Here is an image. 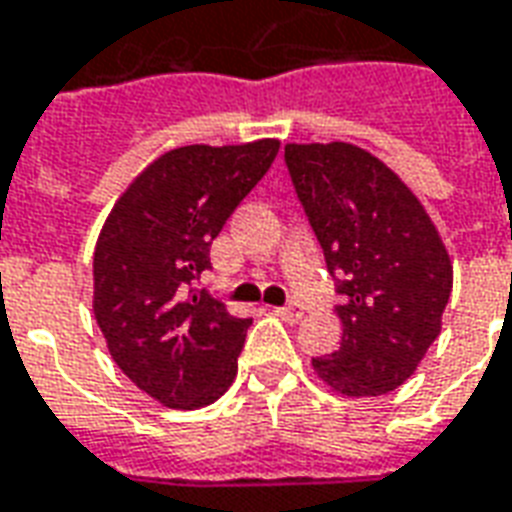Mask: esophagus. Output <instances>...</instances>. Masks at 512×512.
<instances>
[{
  "label": "esophagus",
  "instance_id": "obj_1",
  "mask_svg": "<svg viewBox=\"0 0 512 512\" xmlns=\"http://www.w3.org/2000/svg\"><path fill=\"white\" fill-rule=\"evenodd\" d=\"M282 318V321H290V323H296L301 321V315H304V310H301V304H285V307H277L274 310Z\"/></svg>",
  "mask_w": 512,
  "mask_h": 512
}]
</instances>
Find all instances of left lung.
<instances>
[{"label": "left lung", "mask_w": 512, "mask_h": 512, "mask_svg": "<svg viewBox=\"0 0 512 512\" xmlns=\"http://www.w3.org/2000/svg\"><path fill=\"white\" fill-rule=\"evenodd\" d=\"M285 164L343 296L340 351L312 367L340 395L395 392L439 337L450 255L411 189L362 147L285 145Z\"/></svg>", "instance_id": "8db88e82"}]
</instances>
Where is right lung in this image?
Listing matches in <instances>:
<instances>
[{
    "mask_svg": "<svg viewBox=\"0 0 512 512\" xmlns=\"http://www.w3.org/2000/svg\"><path fill=\"white\" fill-rule=\"evenodd\" d=\"M277 150V139L169 150L128 186L98 235L95 321L117 367L164 406H208L238 373L252 318L230 315L194 279Z\"/></svg>",
    "mask_w": 512,
    "mask_h": 512,
    "instance_id": "1",
    "label": "right lung"
}]
</instances>
